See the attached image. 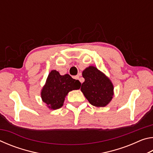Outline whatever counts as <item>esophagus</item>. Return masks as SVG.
I'll use <instances>...</instances> for the list:
<instances>
[{
	"mask_svg": "<svg viewBox=\"0 0 153 153\" xmlns=\"http://www.w3.org/2000/svg\"><path fill=\"white\" fill-rule=\"evenodd\" d=\"M74 78L76 79H79V76H76L74 77Z\"/></svg>",
	"mask_w": 153,
	"mask_h": 153,
	"instance_id": "1",
	"label": "esophagus"
}]
</instances>
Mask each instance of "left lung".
<instances>
[{"label": "left lung", "mask_w": 153, "mask_h": 153, "mask_svg": "<svg viewBox=\"0 0 153 153\" xmlns=\"http://www.w3.org/2000/svg\"><path fill=\"white\" fill-rule=\"evenodd\" d=\"M82 76L85 81L81 91L90 104L97 107L107 106L113 96V85L109 78L94 66L85 69Z\"/></svg>", "instance_id": "8db88e82"}]
</instances>
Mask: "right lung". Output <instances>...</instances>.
I'll use <instances>...</instances> for the list:
<instances>
[{
  "instance_id": "obj_1",
  "label": "right lung",
  "mask_w": 153,
  "mask_h": 153,
  "mask_svg": "<svg viewBox=\"0 0 153 153\" xmlns=\"http://www.w3.org/2000/svg\"><path fill=\"white\" fill-rule=\"evenodd\" d=\"M79 80L72 78L69 74L61 76L57 71L52 70L42 89L41 98L51 109H58L63 105L65 98L69 92L80 88Z\"/></svg>"
}]
</instances>
